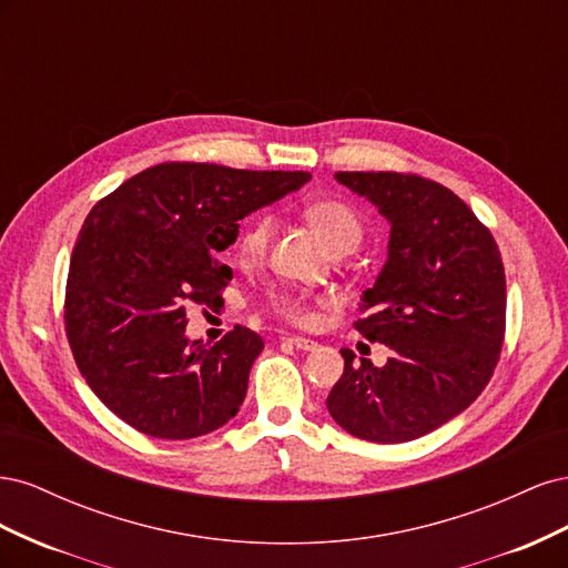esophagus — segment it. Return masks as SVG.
I'll list each match as a JSON object with an SVG mask.
<instances>
[{"instance_id":"34e87169","label":"esophagus","mask_w":568,"mask_h":568,"mask_svg":"<svg viewBox=\"0 0 568 568\" xmlns=\"http://www.w3.org/2000/svg\"><path fill=\"white\" fill-rule=\"evenodd\" d=\"M286 343H288V346L298 348V351H315L317 348V341L305 338V336H288Z\"/></svg>"}]
</instances>
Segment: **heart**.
<instances>
[{"label": "heart", "mask_w": 568, "mask_h": 568, "mask_svg": "<svg viewBox=\"0 0 568 568\" xmlns=\"http://www.w3.org/2000/svg\"><path fill=\"white\" fill-rule=\"evenodd\" d=\"M303 217L334 253L355 251L365 236L363 217L357 215L353 205L343 203L338 199L307 201L303 209ZM272 230H274V220L270 213H257L246 222L236 239L239 253H242L244 261H261L270 246ZM272 311L294 324H307L315 320L311 301H307L303 294H291V291H284V294H280L272 301Z\"/></svg>", "instance_id": "1"}]
</instances>
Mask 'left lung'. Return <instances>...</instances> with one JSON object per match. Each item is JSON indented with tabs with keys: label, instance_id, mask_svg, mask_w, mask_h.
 Instances as JSON below:
<instances>
[{
	"label": "left lung",
	"instance_id": "8db88e82",
	"mask_svg": "<svg viewBox=\"0 0 568 568\" xmlns=\"http://www.w3.org/2000/svg\"><path fill=\"white\" fill-rule=\"evenodd\" d=\"M390 222L388 257L359 298L355 329L384 343V367L343 348L326 409L355 438L415 440L467 409L505 341L507 286L490 230L448 186L403 173H336Z\"/></svg>",
	"mask_w": 568,
	"mask_h": 568
}]
</instances>
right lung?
<instances>
[{
    "mask_svg": "<svg viewBox=\"0 0 568 568\" xmlns=\"http://www.w3.org/2000/svg\"><path fill=\"white\" fill-rule=\"evenodd\" d=\"M311 173L161 163L90 211L65 284V334L84 382L115 417L186 440L242 407L263 338L234 326L215 346L189 341L186 307L220 305L232 270L217 255L239 220L296 192Z\"/></svg>",
    "mask_w": 568,
    "mask_h": 568,
    "instance_id": "add662e5",
    "label": "right lung"
}]
</instances>
